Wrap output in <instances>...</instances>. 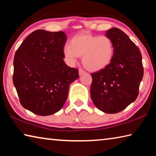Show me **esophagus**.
Segmentation results:
<instances>
[{"instance_id": "esophagus-1", "label": "esophagus", "mask_w": 156, "mask_h": 156, "mask_svg": "<svg viewBox=\"0 0 156 156\" xmlns=\"http://www.w3.org/2000/svg\"><path fill=\"white\" fill-rule=\"evenodd\" d=\"M84 73H85V72H84L83 69H79V75L80 76L84 74Z\"/></svg>"}]
</instances>
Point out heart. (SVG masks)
I'll list each match as a JSON object with an SVG mask.
<instances>
[{
  "instance_id": "heart-1",
  "label": "heart",
  "mask_w": 156,
  "mask_h": 156,
  "mask_svg": "<svg viewBox=\"0 0 156 156\" xmlns=\"http://www.w3.org/2000/svg\"><path fill=\"white\" fill-rule=\"evenodd\" d=\"M63 56L69 64H75L78 58L87 69L98 72L110 64L114 54L112 41L107 36L83 33L73 36L69 45L63 48Z\"/></svg>"
}]
</instances>
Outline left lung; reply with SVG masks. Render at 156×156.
<instances>
[{
    "label": "left lung",
    "mask_w": 156,
    "mask_h": 156,
    "mask_svg": "<svg viewBox=\"0 0 156 156\" xmlns=\"http://www.w3.org/2000/svg\"><path fill=\"white\" fill-rule=\"evenodd\" d=\"M106 35L113 42L114 54L109 65L91 73L90 93L98 109L116 113L137 98L144 68L140 49L125 32L113 27Z\"/></svg>",
    "instance_id": "obj_1"
}]
</instances>
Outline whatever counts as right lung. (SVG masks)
<instances>
[{
	"mask_svg": "<svg viewBox=\"0 0 156 156\" xmlns=\"http://www.w3.org/2000/svg\"><path fill=\"white\" fill-rule=\"evenodd\" d=\"M66 41L62 31L38 30L16 51L13 83L21 105L35 114L49 115L61 109L69 84L79 78L78 69L63 60Z\"/></svg>",
	"mask_w": 156,
	"mask_h": 156,
	"instance_id": "right-lung-1",
	"label": "right lung"
}]
</instances>
